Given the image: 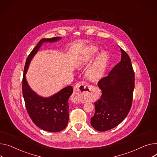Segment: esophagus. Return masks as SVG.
<instances>
[{
    "label": "esophagus",
    "mask_w": 157,
    "mask_h": 157,
    "mask_svg": "<svg viewBox=\"0 0 157 157\" xmlns=\"http://www.w3.org/2000/svg\"><path fill=\"white\" fill-rule=\"evenodd\" d=\"M89 89V85L87 82L82 81L79 82L74 87V95H73V100L76 103H79L83 94L88 91Z\"/></svg>",
    "instance_id": "34e87169"
}]
</instances>
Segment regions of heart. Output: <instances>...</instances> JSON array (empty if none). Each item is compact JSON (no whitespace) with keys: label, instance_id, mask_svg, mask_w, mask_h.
<instances>
[{"label":"heart","instance_id":"b5f03b06","mask_svg":"<svg viewBox=\"0 0 157 157\" xmlns=\"http://www.w3.org/2000/svg\"><path fill=\"white\" fill-rule=\"evenodd\" d=\"M97 52L98 49L97 47H91L85 56L80 57L77 60L76 64V67L81 69L90 64L94 56L97 54ZM106 64L107 59L105 55L101 54L88 67L86 72L88 78L91 81H98L100 79L105 72Z\"/></svg>","mask_w":157,"mask_h":157}]
</instances>
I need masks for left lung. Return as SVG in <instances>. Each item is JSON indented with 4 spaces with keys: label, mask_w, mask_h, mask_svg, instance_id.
<instances>
[{
    "label": "left lung",
    "mask_w": 157,
    "mask_h": 157,
    "mask_svg": "<svg viewBox=\"0 0 157 157\" xmlns=\"http://www.w3.org/2000/svg\"><path fill=\"white\" fill-rule=\"evenodd\" d=\"M121 51L119 63L98 82L101 95L95 102V112L91 118V125L98 131H106L118 126L131 107L134 73L129 56L122 48Z\"/></svg>",
    "instance_id": "left-lung-1"
}]
</instances>
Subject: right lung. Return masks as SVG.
I'll list each match as a JSON object with an SVG mask.
<instances>
[{"label":"right lung","instance_id":"add662e5","mask_svg":"<svg viewBox=\"0 0 157 157\" xmlns=\"http://www.w3.org/2000/svg\"><path fill=\"white\" fill-rule=\"evenodd\" d=\"M61 37L41 39L28 56L24 69L23 95L29 116L36 126L44 131L57 132L65 129L69 120V98L73 93L71 86L62 88L48 97L38 95L29 86L26 75L31 60L44 43H54Z\"/></svg>","mask_w":157,"mask_h":157}]
</instances>
